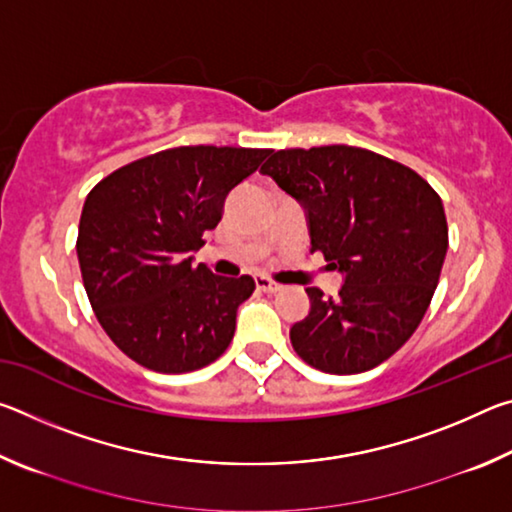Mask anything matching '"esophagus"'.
Masks as SVG:
<instances>
[{
    "instance_id": "obj_1",
    "label": "esophagus",
    "mask_w": 512,
    "mask_h": 512,
    "mask_svg": "<svg viewBox=\"0 0 512 512\" xmlns=\"http://www.w3.org/2000/svg\"><path fill=\"white\" fill-rule=\"evenodd\" d=\"M255 284H257V289L264 291V293H277V291H282V284L273 282L271 277H266V275H257V277H255Z\"/></svg>"
}]
</instances>
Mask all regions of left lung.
Listing matches in <instances>:
<instances>
[{
	"label": "left lung",
	"mask_w": 512,
	"mask_h": 512,
	"mask_svg": "<svg viewBox=\"0 0 512 512\" xmlns=\"http://www.w3.org/2000/svg\"><path fill=\"white\" fill-rule=\"evenodd\" d=\"M305 207L311 250L343 273L336 298L307 289L298 357L329 375L384 363L418 329L447 255L443 201L413 169L357 146L275 151L262 167Z\"/></svg>",
	"instance_id": "1"
}]
</instances>
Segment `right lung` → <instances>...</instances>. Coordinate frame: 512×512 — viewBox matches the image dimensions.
Here are the masks:
<instances>
[{"label":"right lung","mask_w":512,"mask_h":512,"mask_svg":"<svg viewBox=\"0 0 512 512\" xmlns=\"http://www.w3.org/2000/svg\"><path fill=\"white\" fill-rule=\"evenodd\" d=\"M268 149L178 146L112 171L85 198L76 255L112 343L140 366L180 375L210 366L235 336L250 275H214L194 257L232 189Z\"/></svg>","instance_id":"right-lung-1"}]
</instances>
